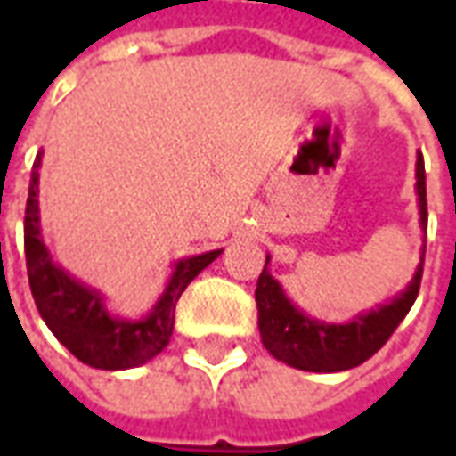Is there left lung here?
Returning a JSON list of instances; mask_svg holds the SVG:
<instances>
[{"mask_svg": "<svg viewBox=\"0 0 456 456\" xmlns=\"http://www.w3.org/2000/svg\"><path fill=\"white\" fill-rule=\"evenodd\" d=\"M415 195H418V215H420L422 248L420 264L415 268L411 283L391 300L366 313H359L346 322H325L300 310L288 297L283 286L271 276V254H266V264L256 283V307L261 342L273 359L300 371L335 373L359 366L388 342V337L401 325L403 317L408 315L420 290L425 234H428L425 163L420 153L415 160Z\"/></svg>", "mask_w": 456, "mask_h": 456, "instance_id": "obj_1", "label": "left lung"}]
</instances>
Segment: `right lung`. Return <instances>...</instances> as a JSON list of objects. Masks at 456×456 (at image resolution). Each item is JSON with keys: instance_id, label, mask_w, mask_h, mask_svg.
<instances>
[{"instance_id": "obj_1", "label": "right lung", "mask_w": 456, "mask_h": 456, "mask_svg": "<svg viewBox=\"0 0 456 456\" xmlns=\"http://www.w3.org/2000/svg\"><path fill=\"white\" fill-rule=\"evenodd\" d=\"M41 160L44 151L34 160L24 217L26 268L36 307L55 339L87 366L104 371L143 366L168 346L175 325V305L183 290L222 254V248L178 258L149 313L141 317L114 315L102 290L68 273L45 247L38 208Z\"/></svg>"}]
</instances>
